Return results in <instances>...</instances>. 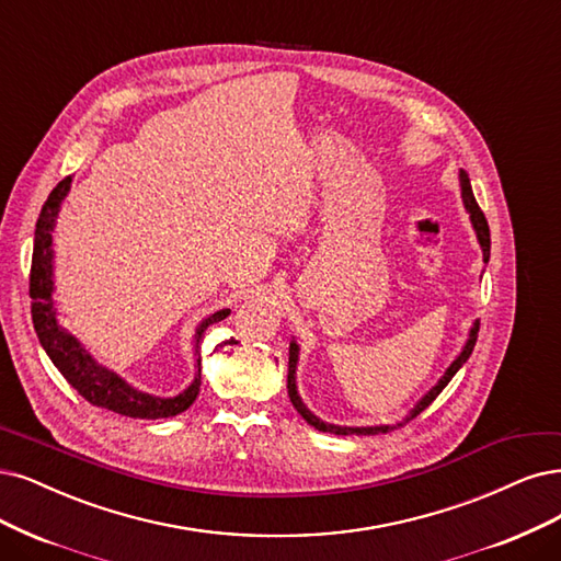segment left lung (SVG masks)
<instances>
[{"label":"left lung","mask_w":561,"mask_h":561,"mask_svg":"<svg viewBox=\"0 0 561 561\" xmlns=\"http://www.w3.org/2000/svg\"><path fill=\"white\" fill-rule=\"evenodd\" d=\"M460 190H462V203H465V207H467V213H469V219H471V224H473V231H476V238H479V242H481V249H483V261L488 263L490 261V228H488V219H485V215H483V210L479 207V203H476V198H473V192H471V182H469V175L465 173V171H460ZM476 337H479V321H476L473 325H471V330H469V340H467V344L462 346V351H460V356L455 358L450 365H448V369L444 371V377L437 381V386H432L425 396L416 402V407H413L411 411H409V416L402 421V423H398V425H375V427H342V425H330V423H323L321 419H317L312 411H309L305 404H302V400H300V396H298V386H296V367H298V344H296V340L291 342V346H288V379H286V388H288V398H291V404L296 407V411L300 413V416L312 425V427H317L319 432H330V434H386V432H390V430H398V427H402V425H407L409 421H413L419 416L421 411H425L434 400H437V396L439 392L448 386V381L455 377V371H458L465 363H467V358L471 356V351H473V346H476Z\"/></svg>","instance_id":"8db88e82"}]
</instances>
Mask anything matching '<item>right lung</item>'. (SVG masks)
<instances>
[{
	"mask_svg": "<svg viewBox=\"0 0 561 561\" xmlns=\"http://www.w3.org/2000/svg\"><path fill=\"white\" fill-rule=\"evenodd\" d=\"M71 190V175L61 180L50 192L48 201L41 207V215L34 231V252H32V273H30V298H32V323L38 335L41 346L46 348L48 358L82 398L90 404L108 409L129 419H171L190 409L201 390V356L196 360L198 371L190 388H184L175 398H154L150 392H140L129 386L115 371L99 365L82 344L69 335L57 323V309L53 300L55 282H53V228L59 215V207ZM231 309H219L201 321L196 328V348L210 323L224 321ZM198 354V351H196Z\"/></svg>",
	"mask_w": 561,
	"mask_h": 561,
	"instance_id": "right-lung-1",
	"label": "right lung"
}]
</instances>
